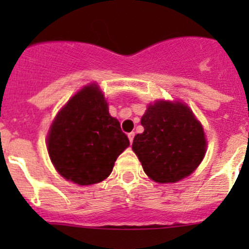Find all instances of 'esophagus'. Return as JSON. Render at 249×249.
Instances as JSON below:
<instances>
[{"instance_id": "1", "label": "esophagus", "mask_w": 249, "mask_h": 249, "mask_svg": "<svg viewBox=\"0 0 249 249\" xmlns=\"http://www.w3.org/2000/svg\"><path fill=\"white\" fill-rule=\"evenodd\" d=\"M127 137H129L130 143H132V141H134V137H135V132H130V134L127 135Z\"/></svg>"}]
</instances>
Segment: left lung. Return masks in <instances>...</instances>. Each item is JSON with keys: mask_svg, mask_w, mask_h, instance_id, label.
Here are the masks:
<instances>
[{"mask_svg": "<svg viewBox=\"0 0 249 249\" xmlns=\"http://www.w3.org/2000/svg\"><path fill=\"white\" fill-rule=\"evenodd\" d=\"M144 127L132 142V150L145 175L158 183H176L195 171L207 142L202 125L182 102L157 101L141 119Z\"/></svg>", "mask_w": 249, "mask_h": 249, "instance_id": "8db88e82", "label": "left lung"}]
</instances>
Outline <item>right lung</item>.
<instances>
[{"label":"right lung","instance_id":"1","mask_svg":"<svg viewBox=\"0 0 249 249\" xmlns=\"http://www.w3.org/2000/svg\"><path fill=\"white\" fill-rule=\"evenodd\" d=\"M129 144L96 84L87 85L69 100L47 137L48 153L56 171L79 185L106 179Z\"/></svg>","mask_w":249,"mask_h":249}]
</instances>
